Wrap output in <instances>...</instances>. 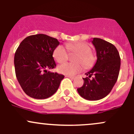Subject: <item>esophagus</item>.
Returning <instances> with one entry per match:
<instances>
[{
	"label": "esophagus",
	"mask_w": 134,
	"mask_h": 134,
	"mask_svg": "<svg viewBox=\"0 0 134 134\" xmlns=\"http://www.w3.org/2000/svg\"><path fill=\"white\" fill-rule=\"evenodd\" d=\"M66 77L69 78V79H71V80H74L75 79V77H73V76H66Z\"/></svg>",
	"instance_id": "obj_1"
}]
</instances>
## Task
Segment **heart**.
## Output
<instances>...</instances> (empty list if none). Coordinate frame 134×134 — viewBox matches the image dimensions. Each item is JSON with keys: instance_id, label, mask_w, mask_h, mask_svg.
I'll return each instance as SVG.
<instances>
[{"instance_id": "heart-1", "label": "heart", "mask_w": 134, "mask_h": 134, "mask_svg": "<svg viewBox=\"0 0 134 134\" xmlns=\"http://www.w3.org/2000/svg\"><path fill=\"white\" fill-rule=\"evenodd\" d=\"M66 47L70 53L77 54L75 58L76 63H82L86 68L92 66L96 61V57L91 52V48L85 43H67ZM54 59L59 63L65 62L68 58V53L63 46H57L53 52ZM58 71L67 76H74L82 70V66L79 63H66L61 64L58 68Z\"/></svg>"}]
</instances>
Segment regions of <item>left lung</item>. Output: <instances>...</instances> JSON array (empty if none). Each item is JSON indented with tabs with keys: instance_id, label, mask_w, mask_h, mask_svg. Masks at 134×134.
<instances>
[{
	"instance_id": "8db88e82",
	"label": "left lung",
	"mask_w": 134,
	"mask_h": 134,
	"mask_svg": "<svg viewBox=\"0 0 134 134\" xmlns=\"http://www.w3.org/2000/svg\"><path fill=\"white\" fill-rule=\"evenodd\" d=\"M92 43L95 47L97 61L91 70L85 73L83 86L77 88L81 97L89 100L101 99L111 91L119 75L120 57L114 45L99 38ZM92 76L91 79L90 78Z\"/></svg>"
}]
</instances>
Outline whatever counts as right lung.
<instances>
[{
  "label": "right lung",
  "instance_id": "1",
  "mask_svg": "<svg viewBox=\"0 0 134 134\" xmlns=\"http://www.w3.org/2000/svg\"><path fill=\"white\" fill-rule=\"evenodd\" d=\"M59 44L56 38L37 34L27 37L18 47L15 73L22 89L30 97L47 99L59 88L64 75L47 71L56 66L52 55Z\"/></svg>",
  "mask_w": 134,
  "mask_h": 134
}]
</instances>
